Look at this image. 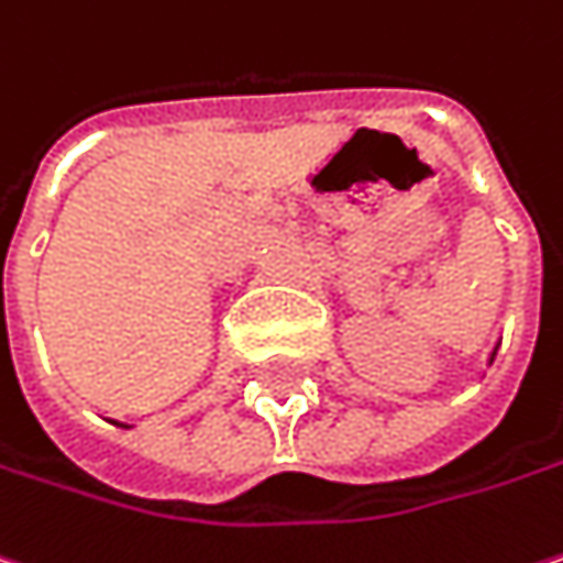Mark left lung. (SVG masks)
<instances>
[{
	"label": "left lung",
	"mask_w": 563,
	"mask_h": 563,
	"mask_svg": "<svg viewBox=\"0 0 563 563\" xmlns=\"http://www.w3.org/2000/svg\"><path fill=\"white\" fill-rule=\"evenodd\" d=\"M495 353H498V350H495ZM495 353H492V358H495Z\"/></svg>",
	"instance_id": "left-lung-1"
}]
</instances>
